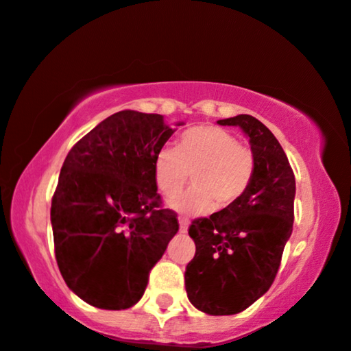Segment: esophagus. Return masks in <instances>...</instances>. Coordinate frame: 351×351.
I'll return each mask as SVG.
<instances>
[{
    "instance_id": "1",
    "label": "esophagus",
    "mask_w": 351,
    "mask_h": 351,
    "mask_svg": "<svg viewBox=\"0 0 351 351\" xmlns=\"http://www.w3.org/2000/svg\"><path fill=\"white\" fill-rule=\"evenodd\" d=\"M179 225H180V232H182V233L187 232V228H189V218L184 217V215H180V217H179Z\"/></svg>"
}]
</instances>
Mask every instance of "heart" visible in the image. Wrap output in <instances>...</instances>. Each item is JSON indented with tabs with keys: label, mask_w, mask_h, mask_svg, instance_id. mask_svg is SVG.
<instances>
[{
	"label": "heart",
	"mask_w": 351,
	"mask_h": 351,
	"mask_svg": "<svg viewBox=\"0 0 351 351\" xmlns=\"http://www.w3.org/2000/svg\"><path fill=\"white\" fill-rule=\"evenodd\" d=\"M256 171L251 147L218 126H195L184 131L174 149H160L154 159V177L166 197L176 195L193 179V187L169 200L184 213H207L226 208L250 189Z\"/></svg>",
	"instance_id": "1"
}]
</instances>
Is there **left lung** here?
Segmentation results:
<instances>
[{
    "label": "left lung",
    "mask_w": 351,
    "mask_h": 351,
    "mask_svg": "<svg viewBox=\"0 0 351 351\" xmlns=\"http://www.w3.org/2000/svg\"><path fill=\"white\" fill-rule=\"evenodd\" d=\"M250 138L256 171L250 189L220 212L192 220L195 256L185 267L187 298L210 315H233L274 282L294 223L295 179L274 134L251 114L220 119Z\"/></svg>",
    "instance_id": "8db88e82"
}]
</instances>
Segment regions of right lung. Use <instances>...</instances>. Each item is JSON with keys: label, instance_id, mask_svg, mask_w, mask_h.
I'll list each match as a JSON object with an SVG mask.
<instances>
[{"label": "right lung", "instance_id": "right-lung-1", "mask_svg": "<svg viewBox=\"0 0 351 351\" xmlns=\"http://www.w3.org/2000/svg\"><path fill=\"white\" fill-rule=\"evenodd\" d=\"M172 133L162 114L118 111L62 164L51 205L56 259L65 284L90 306H134L179 230L154 177L156 154Z\"/></svg>", "mask_w": 351, "mask_h": 351}]
</instances>
